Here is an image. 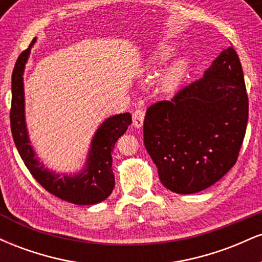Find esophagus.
Wrapping results in <instances>:
<instances>
[{
  "label": "esophagus",
  "mask_w": 262,
  "mask_h": 262,
  "mask_svg": "<svg viewBox=\"0 0 262 262\" xmlns=\"http://www.w3.org/2000/svg\"><path fill=\"white\" fill-rule=\"evenodd\" d=\"M144 117H145V111L143 108H138L133 112V124L134 127L141 128L144 123Z\"/></svg>",
  "instance_id": "esophagus-1"
}]
</instances>
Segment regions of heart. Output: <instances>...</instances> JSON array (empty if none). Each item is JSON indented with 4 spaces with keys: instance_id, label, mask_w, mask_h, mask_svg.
Here are the masks:
<instances>
[{
    "instance_id": "1",
    "label": "heart",
    "mask_w": 262,
    "mask_h": 262,
    "mask_svg": "<svg viewBox=\"0 0 262 262\" xmlns=\"http://www.w3.org/2000/svg\"><path fill=\"white\" fill-rule=\"evenodd\" d=\"M173 50H175V48L172 45L162 44L158 47L146 60V68L149 70H155V69L160 68L171 58ZM189 66H191V59L188 55L183 54V55L176 58L167 66L166 70L162 73L160 79H159V89L165 93L177 91L187 77Z\"/></svg>"
}]
</instances>
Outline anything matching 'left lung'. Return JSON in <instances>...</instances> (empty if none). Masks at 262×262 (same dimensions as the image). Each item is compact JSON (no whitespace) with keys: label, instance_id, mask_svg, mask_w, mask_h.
Listing matches in <instances>:
<instances>
[{"label":"left lung","instance_id":"obj_1","mask_svg":"<svg viewBox=\"0 0 262 262\" xmlns=\"http://www.w3.org/2000/svg\"><path fill=\"white\" fill-rule=\"evenodd\" d=\"M248 117L243 68L229 47L203 77L146 111L144 144L162 185L191 194L219 181L237 160Z\"/></svg>","mask_w":262,"mask_h":262}]
</instances>
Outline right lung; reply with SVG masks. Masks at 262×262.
<instances>
[{
  "label": "right lung",
  "mask_w": 262,
  "mask_h": 262,
  "mask_svg": "<svg viewBox=\"0 0 262 262\" xmlns=\"http://www.w3.org/2000/svg\"><path fill=\"white\" fill-rule=\"evenodd\" d=\"M18 56L12 73V104L11 130L20 158L27 169L48 192L74 204H96L104 201L114 188L112 171V151L117 140L127 132L132 123L130 113L110 117L98 127L93 135L86 165L76 175H60L50 171L35 156L32 148L25 116V86L23 73L33 44Z\"/></svg>",
  "instance_id": "obj_1"
}]
</instances>
